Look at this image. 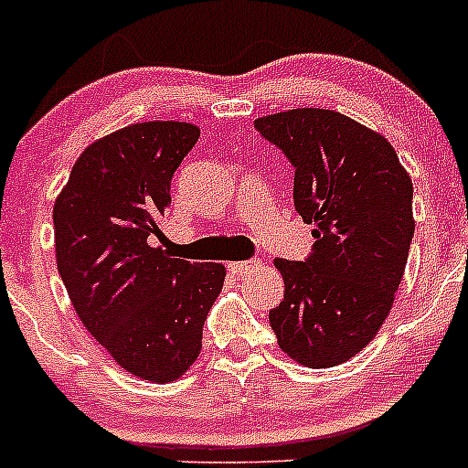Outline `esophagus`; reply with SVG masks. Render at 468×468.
Listing matches in <instances>:
<instances>
[{"instance_id": "1", "label": "esophagus", "mask_w": 468, "mask_h": 468, "mask_svg": "<svg viewBox=\"0 0 468 468\" xmlns=\"http://www.w3.org/2000/svg\"><path fill=\"white\" fill-rule=\"evenodd\" d=\"M258 267H262V262H261V261H256V258H253V261L230 262V264H229V271L233 273V276H247V273H251L253 269H258Z\"/></svg>"}]
</instances>
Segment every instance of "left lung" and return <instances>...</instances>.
Wrapping results in <instances>:
<instances>
[{"mask_svg":"<svg viewBox=\"0 0 468 468\" xmlns=\"http://www.w3.org/2000/svg\"><path fill=\"white\" fill-rule=\"evenodd\" d=\"M253 126L294 167V207L314 238L305 261H276L285 296L269 324L292 360L342 365L394 303L414 235L412 181L394 146L342 112L296 108Z\"/></svg>","mask_w":468,"mask_h":468,"instance_id":"8db88e82","label":"left lung"}]
</instances>
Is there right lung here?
Returning <instances> with one entry per match:
<instances>
[{"label": "right lung", "instance_id": "add662e5", "mask_svg": "<svg viewBox=\"0 0 468 468\" xmlns=\"http://www.w3.org/2000/svg\"><path fill=\"white\" fill-rule=\"evenodd\" d=\"M197 140L186 122L115 131L79 155L54 204L56 262L79 319L122 369L151 382L176 380L199 357L226 276L224 264L149 244Z\"/></svg>", "mask_w": 468, "mask_h": 468}]
</instances>
